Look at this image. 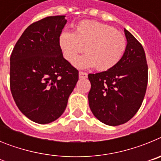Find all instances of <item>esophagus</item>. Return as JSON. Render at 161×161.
I'll use <instances>...</instances> for the list:
<instances>
[{
    "label": "esophagus",
    "instance_id": "esophagus-1",
    "mask_svg": "<svg viewBox=\"0 0 161 161\" xmlns=\"http://www.w3.org/2000/svg\"><path fill=\"white\" fill-rule=\"evenodd\" d=\"M88 74L86 72H79V77L80 79H85V78H87Z\"/></svg>",
    "mask_w": 161,
    "mask_h": 161
}]
</instances>
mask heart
I'll use <instances>...</instances> for the list:
<instances>
[{
  "instance_id": "1",
  "label": "heart",
  "mask_w": 161,
  "mask_h": 161,
  "mask_svg": "<svg viewBox=\"0 0 161 161\" xmlns=\"http://www.w3.org/2000/svg\"><path fill=\"white\" fill-rule=\"evenodd\" d=\"M59 45L65 59L72 63L83 51L86 54L77 58L73 64L78 68L96 67L106 71L119 63L126 49V39L112 25L94 21H83L73 31H64L59 37Z\"/></svg>"
}]
</instances>
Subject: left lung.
I'll return each mask as SVG.
<instances>
[{"label":"left lung","instance_id":"obj_1","mask_svg":"<svg viewBox=\"0 0 161 161\" xmlns=\"http://www.w3.org/2000/svg\"><path fill=\"white\" fill-rule=\"evenodd\" d=\"M126 49L116 66L89 74L91 89L88 98L95 117L109 126L128 122L137 113L147 85V64L140 42L124 29Z\"/></svg>","mask_w":161,"mask_h":161}]
</instances>
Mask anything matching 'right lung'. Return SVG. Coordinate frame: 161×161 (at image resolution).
<instances>
[{
  "label": "right lung",
  "mask_w": 161,
  "mask_h": 161,
  "mask_svg": "<svg viewBox=\"0 0 161 161\" xmlns=\"http://www.w3.org/2000/svg\"><path fill=\"white\" fill-rule=\"evenodd\" d=\"M66 23L64 15L34 22L11 54L9 82L14 102L25 116L39 124L60 117L79 78L59 45Z\"/></svg>",
  "instance_id": "add662e5"
}]
</instances>
